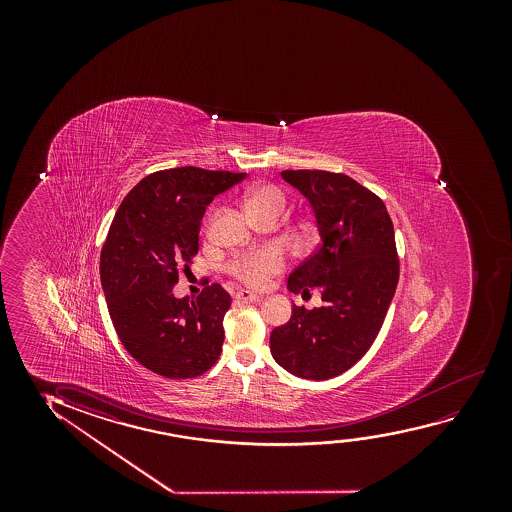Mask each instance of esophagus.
<instances>
[{"label":"esophagus","mask_w":512,"mask_h":512,"mask_svg":"<svg viewBox=\"0 0 512 512\" xmlns=\"http://www.w3.org/2000/svg\"><path fill=\"white\" fill-rule=\"evenodd\" d=\"M257 301V295L248 292V290H239L236 294V302L239 304H248V302Z\"/></svg>","instance_id":"1"}]
</instances>
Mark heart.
Wrapping results in <instances>:
<instances>
[{
  "label": "heart",
  "instance_id": "obj_1",
  "mask_svg": "<svg viewBox=\"0 0 512 512\" xmlns=\"http://www.w3.org/2000/svg\"><path fill=\"white\" fill-rule=\"evenodd\" d=\"M285 194L274 185H262L248 194V210L250 213H260L267 210H283ZM285 267V257L280 248L264 246L259 250L239 255L232 260L229 271L234 278L243 281L248 287H262Z\"/></svg>",
  "mask_w": 512,
  "mask_h": 512
}]
</instances>
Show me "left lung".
Returning a JSON list of instances; mask_svg holds the SVG:
<instances>
[{"label":"left lung","instance_id":"left-lung-1","mask_svg":"<svg viewBox=\"0 0 512 512\" xmlns=\"http://www.w3.org/2000/svg\"><path fill=\"white\" fill-rule=\"evenodd\" d=\"M308 199L322 243L288 276V290H320L323 304L294 306L271 334V353L290 374L336 378L371 348L399 283L392 218L374 192L343 173L281 171Z\"/></svg>","mask_w":512,"mask_h":512}]
</instances>
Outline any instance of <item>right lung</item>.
Masks as SVG:
<instances>
[{
  "label": "right lung",
  "mask_w": 512,
  "mask_h": 512,
  "mask_svg": "<svg viewBox=\"0 0 512 512\" xmlns=\"http://www.w3.org/2000/svg\"><path fill=\"white\" fill-rule=\"evenodd\" d=\"M246 173L164 169L145 176L120 204L99 274L120 343L148 371L169 379L201 376L220 357L231 295L218 283L197 299H176L178 267L199 250L206 206Z\"/></svg>",
  "instance_id": "obj_1"
}]
</instances>
